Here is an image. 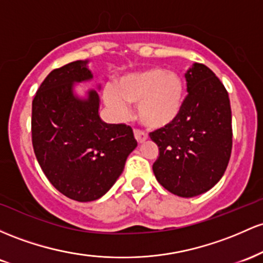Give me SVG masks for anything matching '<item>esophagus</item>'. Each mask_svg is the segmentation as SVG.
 <instances>
[{
    "label": "esophagus",
    "instance_id": "34e87169",
    "mask_svg": "<svg viewBox=\"0 0 263 263\" xmlns=\"http://www.w3.org/2000/svg\"><path fill=\"white\" fill-rule=\"evenodd\" d=\"M134 137L139 144L144 143L147 139V135L144 132L139 130V129H134Z\"/></svg>",
    "mask_w": 263,
    "mask_h": 263
}]
</instances>
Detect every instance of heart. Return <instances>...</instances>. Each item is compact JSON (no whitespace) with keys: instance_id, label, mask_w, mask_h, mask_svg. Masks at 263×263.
<instances>
[{"instance_id":"1","label":"heart","mask_w":263,"mask_h":263,"mask_svg":"<svg viewBox=\"0 0 263 263\" xmlns=\"http://www.w3.org/2000/svg\"><path fill=\"white\" fill-rule=\"evenodd\" d=\"M105 103L122 113L124 104H138V118L146 128L163 129L178 119L184 102V83L178 73L152 67L124 76L113 90L104 94Z\"/></svg>"}]
</instances>
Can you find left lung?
<instances>
[{"instance_id": "obj_1", "label": "left lung", "mask_w": 263, "mask_h": 263, "mask_svg": "<svg viewBox=\"0 0 263 263\" xmlns=\"http://www.w3.org/2000/svg\"><path fill=\"white\" fill-rule=\"evenodd\" d=\"M187 96L178 119L150 133L159 146L153 171L161 186L174 195L194 197L220 181L232 149L229 93L205 64L185 73Z\"/></svg>"}]
</instances>
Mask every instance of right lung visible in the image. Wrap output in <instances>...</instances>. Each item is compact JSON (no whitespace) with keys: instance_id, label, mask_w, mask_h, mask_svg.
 Instances as JSON below:
<instances>
[{"instance_id":"add662e5","label":"right lung","mask_w":263,"mask_h":263,"mask_svg":"<svg viewBox=\"0 0 263 263\" xmlns=\"http://www.w3.org/2000/svg\"><path fill=\"white\" fill-rule=\"evenodd\" d=\"M88 61L53 69L32 102V144L44 175L60 193L76 201L99 199L123 173L138 145L125 124L100 119L99 97L73 93V83L89 81Z\"/></svg>"}]
</instances>
